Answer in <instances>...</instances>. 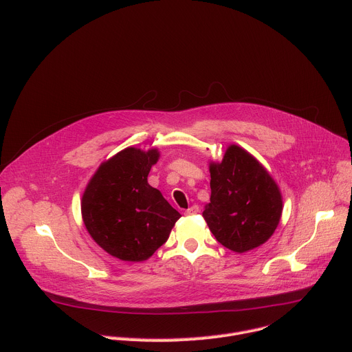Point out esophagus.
<instances>
[{"mask_svg": "<svg viewBox=\"0 0 352 352\" xmlns=\"http://www.w3.org/2000/svg\"><path fill=\"white\" fill-rule=\"evenodd\" d=\"M199 212H200L199 206H197V205H193V206H190L189 209L185 210V214H186V216H193V214H197Z\"/></svg>", "mask_w": 352, "mask_h": 352, "instance_id": "1", "label": "esophagus"}]
</instances>
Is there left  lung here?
I'll use <instances>...</instances> for the list:
<instances>
[{
    "instance_id": "left-lung-1",
    "label": "left lung",
    "mask_w": 352,
    "mask_h": 352,
    "mask_svg": "<svg viewBox=\"0 0 352 352\" xmlns=\"http://www.w3.org/2000/svg\"><path fill=\"white\" fill-rule=\"evenodd\" d=\"M210 204L204 219L216 239L243 254L265 243L276 231L283 196L277 182L245 148L230 144L221 162H210Z\"/></svg>"
}]
</instances>
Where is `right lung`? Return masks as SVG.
<instances>
[{
	"mask_svg": "<svg viewBox=\"0 0 352 352\" xmlns=\"http://www.w3.org/2000/svg\"><path fill=\"white\" fill-rule=\"evenodd\" d=\"M160 152L126 147L103 162L85 188L80 210L94 242L124 262H143L168 239L181 214L147 182Z\"/></svg>",
	"mask_w": 352,
	"mask_h": 352,
	"instance_id": "add662e5",
	"label": "right lung"
}]
</instances>
